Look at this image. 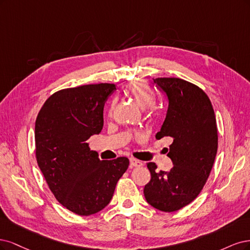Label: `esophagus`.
<instances>
[{
    "mask_svg": "<svg viewBox=\"0 0 250 250\" xmlns=\"http://www.w3.org/2000/svg\"><path fill=\"white\" fill-rule=\"evenodd\" d=\"M130 165H131V167H140V166L143 165V163L141 162V161L137 160L135 158H131L130 159Z\"/></svg>",
    "mask_w": 250,
    "mask_h": 250,
    "instance_id": "1",
    "label": "esophagus"
}]
</instances>
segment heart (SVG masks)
<instances>
[{"mask_svg": "<svg viewBox=\"0 0 250 250\" xmlns=\"http://www.w3.org/2000/svg\"><path fill=\"white\" fill-rule=\"evenodd\" d=\"M126 93L130 96H132V98L135 100V102L138 104L141 108H146V113L147 115H151L154 113L155 96L148 89L146 84H144L141 81H134L127 86ZM114 107H115V102H112L108 111V114L110 116L112 115V113H113ZM139 136H140L139 133H136L134 135V137H136V138Z\"/></svg>", "mask_w": 250, "mask_h": 250, "instance_id": "heart-1", "label": "heart"}]
</instances>
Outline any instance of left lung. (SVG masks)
Wrapping results in <instances>:
<instances>
[{"instance_id":"obj_1","label":"left lung","mask_w":250,"mask_h":250,"mask_svg":"<svg viewBox=\"0 0 250 250\" xmlns=\"http://www.w3.org/2000/svg\"><path fill=\"white\" fill-rule=\"evenodd\" d=\"M154 83L168 98L166 118L156 139H172L167 156L173 167L158 172L156 163H146L150 181L143 193L151 207L175 212L203 190L217 154L218 132L211 101L201 88L179 78H157Z\"/></svg>"}]
</instances>
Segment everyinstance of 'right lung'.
Masks as SVG:
<instances>
[{"instance_id":"obj_1","label":"right lung","mask_w":250,"mask_h":250,"mask_svg":"<svg viewBox=\"0 0 250 250\" xmlns=\"http://www.w3.org/2000/svg\"><path fill=\"white\" fill-rule=\"evenodd\" d=\"M116 90L101 83L53 93L35 122V154L50 190L67 210L80 216L100 212L113 196L128 159L100 160L86 142L104 125V106Z\"/></svg>"}]
</instances>
